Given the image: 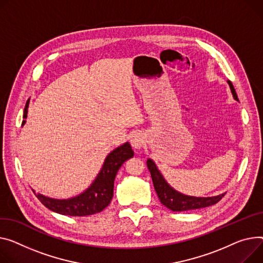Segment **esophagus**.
Returning <instances> with one entry per match:
<instances>
[{
	"mask_svg": "<svg viewBox=\"0 0 263 263\" xmlns=\"http://www.w3.org/2000/svg\"><path fill=\"white\" fill-rule=\"evenodd\" d=\"M130 143L132 145L133 148L135 149H139L142 148L145 144V137L142 133H135L131 136V139H130Z\"/></svg>",
	"mask_w": 263,
	"mask_h": 263,
	"instance_id": "obj_1",
	"label": "esophagus"
}]
</instances>
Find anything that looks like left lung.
I'll return each mask as SVG.
<instances>
[{"mask_svg":"<svg viewBox=\"0 0 263 263\" xmlns=\"http://www.w3.org/2000/svg\"><path fill=\"white\" fill-rule=\"evenodd\" d=\"M229 84L231 86V91L233 93V96L236 100H238V96L236 93L235 87L231 81H229ZM147 166L149 168V171L151 173V178L153 182L154 189L159 197L161 203L165 205L170 211L173 212H185L190 211V209H198L203 208L216 204L219 202L224 195H220L217 197L212 198H196V197H188L185 195L180 194V192L172 189L164 180L160 171L157 170L155 164L153 161L148 160Z\"/></svg>","mask_w":263,"mask_h":263,"instance_id":"8db88e82","label":"left lung"}]
</instances>
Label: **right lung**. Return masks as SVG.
Wrapping results in <instances>:
<instances>
[{
    "instance_id": "right-lung-1",
    "label": "right lung",
    "mask_w": 263,
    "mask_h": 263,
    "mask_svg": "<svg viewBox=\"0 0 263 263\" xmlns=\"http://www.w3.org/2000/svg\"><path fill=\"white\" fill-rule=\"evenodd\" d=\"M28 103L29 100L26 102L23 118L27 117ZM24 124L25 120L22 122V125ZM133 154L134 153L129 143H126L113 150L107 156L102 169L91 187L80 196L73 199L55 200L46 198L39 194L37 195L34 191L33 194L36 195V197L45 207L60 215L84 217L100 213L110 204L113 198L114 180L118 169L124 164V162L131 159Z\"/></svg>"
}]
</instances>
